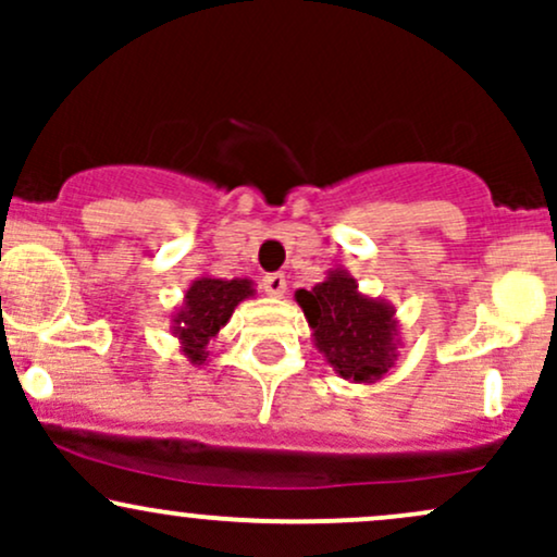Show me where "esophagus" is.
Listing matches in <instances>:
<instances>
[{"mask_svg": "<svg viewBox=\"0 0 557 557\" xmlns=\"http://www.w3.org/2000/svg\"><path fill=\"white\" fill-rule=\"evenodd\" d=\"M261 287H264L267 296L283 298V296H285V290H287V280H285V274H280V272L267 274V277L261 280Z\"/></svg>", "mask_w": 557, "mask_h": 557, "instance_id": "34e87169", "label": "esophagus"}]
</instances>
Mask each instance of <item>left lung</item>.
<instances>
[{
    "label": "left lung",
    "instance_id": "left-lung-1",
    "mask_svg": "<svg viewBox=\"0 0 557 557\" xmlns=\"http://www.w3.org/2000/svg\"><path fill=\"white\" fill-rule=\"evenodd\" d=\"M319 354L356 385H374L398 361L400 322L395 306L359 290L348 270H330L311 290H296Z\"/></svg>",
    "mask_w": 557,
    "mask_h": 557
}]
</instances>
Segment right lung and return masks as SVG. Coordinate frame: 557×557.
<instances>
[{"instance_id":"right-lung-1","label":"right lung","mask_w":557,"mask_h":557,"mask_svg":"<svg viewBox=\"0 0 557 557\" xmlns=\"http://www.w3.org/2000/svg\"><path fill=\"white\" fill-rule=\"evenodd\" d=\"M257 296L248 277L222 280L201 274L185 290L183 304L172 311V335L181 343V354L196 367L209 361V343L220 335L233 317L235 306Z\"/></svg>"}]
</instances>
